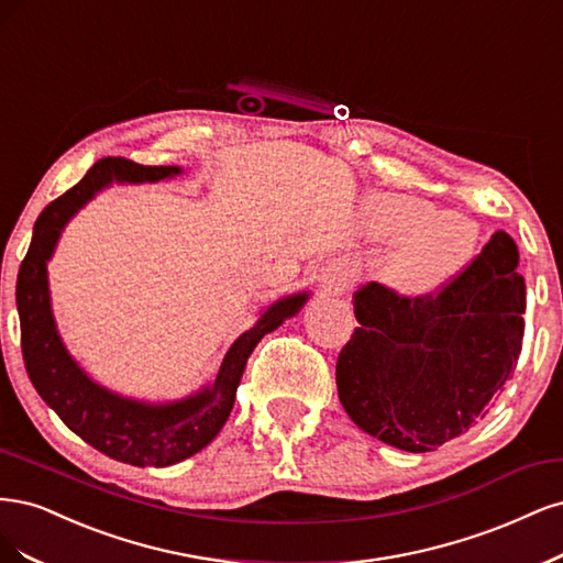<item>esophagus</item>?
Masks as SVG:
<instances>
[{
    "label": "esophagus",
    "mask_w": 563,
    "mask_h": 563,
    "mask_svg": "<svg viewBox=\"0 0 563 563\" xmlns=\"http://www.w3.org/2000/svg\"><path fill=\"white\" fill-rule=\"evenodd\" d=\"M346 280H349V268L343 264H332L324 268L322 274V289L328 295H339L343 292V287H346Z\"/></svg>",
    "instance_id": "obj_1"
}]
</instances>
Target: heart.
I'll return each instance as SVG.
<instances>
[{
	"label": "heart",
	"mask_w": 563,
	"mask_h": 563,
	"mask_svg": "<svg viewBox=\"0 0 563 563\" xmlns=\"http://www.w3.org/2000/svg\"><path fill=\"white\" fill-rule=\"evenodd\" d=\"M378 239L405 241L388 268L390 283L405 295L440 292L459 278L477 252V229L465 217L440 214L416 198H380L372 210Z\"/></svg>",
	"instance_id": "1"
}]
</instances>
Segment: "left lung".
I'll return each mask as SVG.
<instances>
[{
	"label": "left lung",
	"instance_id": "8db88e82",
	"mask_svg": "<svg viewBox=\"0 0 563 563\" xmlns=\"http://www.w3.org/2000/svg\"><path fill=\"white\" fill-rule=\"evenodd\" d=\"M517 264L515 241L496 231L440 292L360 287V328L336 360L351 421L390 446L423 453L484 419L521 353L526 285Z\"/></svg>",
	"mask_w": 563,
	"mask_h": 563
}]
</instances>
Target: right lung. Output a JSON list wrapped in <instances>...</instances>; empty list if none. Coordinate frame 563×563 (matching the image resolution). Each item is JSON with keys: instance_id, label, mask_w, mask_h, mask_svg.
<instances>
[{"instance_id": "1", "label": "right lung", "mask_w": 563, "mask_h": 563, "mask_svg": "<svg viewBox=\"0 0 563 563\" xmlns=\"http://www.w3.org/2000/svg\"><path fill=\"white\" fill-rule=\"evenodd\" d=\"M183 170L177 166H140L121 156L100 158L79 185L48 203L34 224L27 255L18 271L15 303L21 316V349L25 369L42 400L104 456L137 467H166L208 446L227 423L245 362L264 334L280 328L306 303L308 295H292L271 303L255 328L233 341L214 380L179 402L147 405L98 386L63 346L51 311L46 262L60 231L79 208L112 183H158Z\"/></svg>"}]
</instances>
